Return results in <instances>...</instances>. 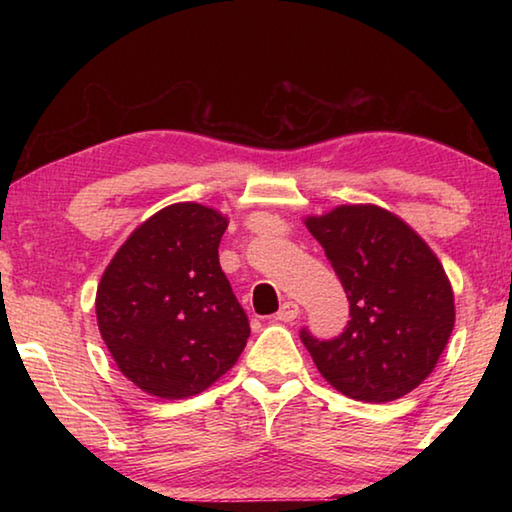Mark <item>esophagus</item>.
<instances>
[{"mask_svg":"<svg viewBox=\"0 0 512 512\" xmlns=\"http://www.w3.org/2000/svg\"><path fill=\"white\" fill-rule=\"evenodd\" d=\"M300 314V307L296 305V302H284V305L280 307V311H277V320H282V323H291V320H296Z\"/></svg>","mask_w":512,"mask_h":512,"instance_id":"34e87169","label":"esophagus"}]
</instances>
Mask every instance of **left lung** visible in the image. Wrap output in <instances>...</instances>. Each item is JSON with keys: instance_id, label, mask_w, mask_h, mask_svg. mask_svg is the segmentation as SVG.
Returning a JSON list of instances; mask_svg holds the SVG:
<instances>
[{"instance_id": "obj_1", "label": "left lung", "mask_w": 512, "mask_h": 512, "mask_svg": "<svg viewBox=\"0 0 512 512\" xmlns=\"http://www.w3.org/2000/svg\"><path fill=\"white\" fill-rule=\"evenodd\" d=\"M350 302L334 339L307 327L300 339L329 384L359 402H391L436 368L454 329V293L431 248L377 205H341L309 216Z\"/></svg>"}]
</instances>
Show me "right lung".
Masks as SVG:
<instances>
[{
    "mask_svg": "<svg viewBox=\"0 0 512 512\" xmlns=\"http://www.w3.org/2000/svg\"><path fill=\"white\" fill-rule=\"evenodd\" d=\"M225 228L210 207L169 205L126 239L101 277L99 332L144 393L198 395L246 348L248 316L219 264Z\"/></svg>",
    "mask_w": 512,
    "mask_h": 512,
    "instance_id": "1",
    "label": "right lung"
}]
</instances>
